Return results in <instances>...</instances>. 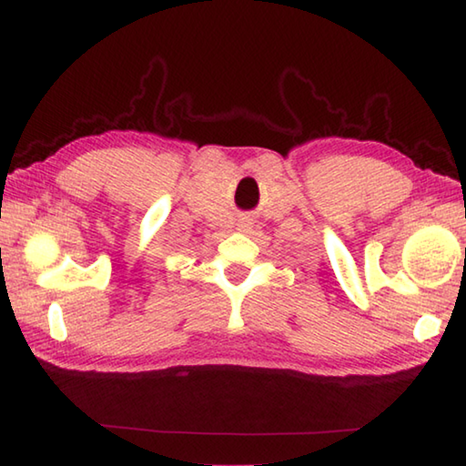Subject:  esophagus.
I'll list each match as a JSON object with an SVG mask.
<instances>
[{"mask_svg":"<svg viewBox=\"0 0 466 466\" xmlns=\"http://www.w3.org/2000/svg\"><path fill=\"white\" fill-rule=\"evenodd\" d=\"M249 227H251V223H249V221H245V218H243V221L239 223V229H243V231H245V229H249Z\"/></svg>","mask_w":466,"mask_h":466,"instance_id":"obj_1","label":"esophagus"}]
</instances>
